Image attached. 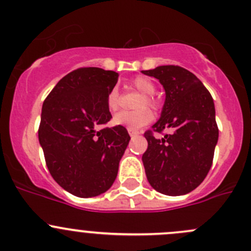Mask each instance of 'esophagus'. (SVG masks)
Listing matches in <instances>:
<instances>
[{"mask_svg":"<svg viewBox=\"0 0 251 251\" xmlns=\"http://www.w3.org/2000/svg\"><path fill=\"white\" fill-rule=\"evenodd\" d=\"M128 134H130L131 137H133V136H137V134H139V131H137V130H131V128H128Z\"/></svg>","mask_w":251,"mask_h":251,"instance_id":"obj_1","label":"esophagus"}]
</instances>
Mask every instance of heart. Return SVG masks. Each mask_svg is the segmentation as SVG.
I'll return each mask as SVG.
<instances>
[{
	"mask_svg": "<svg viewBox=\"0 0 251 251\" xmlns=\"http://www.w3.org/2000/svg\"><path fill=\"white\" fill-rule=\"evenodd\" d=\"M131 85L133 86L134 89H137L141 94H143V99L139 102L138 108H143L146 105H149V107H155V100L152 99L151 95H154L155 90V84L150 80L149 78L143 77V75H139V77H136L131 83ZM119 103H120V95H119V91L117 88H113L112 90L108 92L107 96V107L110 112H115V110L119 108ZM154 119V115H152L151 110L144 109L137 110V112H124L118 113L114 118H113V123L118 126H124L128 130H137V128H141L143 126L150 124Z\"/></svg>",
	"mask_w": 251,
	"mask_h": 251,
	"instance_id": "b5f03b06",
	"label": "heart"
}]
</instances>
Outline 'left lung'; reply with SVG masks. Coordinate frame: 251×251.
Instances as JSON below:
<instances>
[{
    "mask_svg": "<svg viewBox=\"0 0 251 251\" xmlns=\"http://www.w3.org/2000/svg\"><path fill=\"white\" fill-rule=\"evenodd\" d=\"M142 73L159 79L166 95L160 119L144 133L148 149L142 161L147 179L163 195L189 194L207 176L218 143L212 95L194 73L179 66H159ZM167 128L171 133L163 139L152 134Z\"/></svg>",
    "mask_w": 251,
    "mask_h": 251,
    "instance_id": "obj_1",
    "label": "left lung"
}]
</instances>
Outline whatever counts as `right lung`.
Masks as SVG:
<instances>
[{
    "label": "right lung",
    "instance_id": "obj_1",
    "mask_svg": "<svg viewBox=\"0 0 251 251\" xmlns=\"http://www.w3.org/2000/svg\"><path fill=\"white\" fill-rule=\"evenodd\" d=\"M119 75L99 67L78 68L50 91L42 107L38 139L54 180L78 197L107 191L130 142L124 126L102 128L112 119L108 92Z\"/></svg>",
    "mask_w": 251,
    "mask_h": 251
}]
</instances>
